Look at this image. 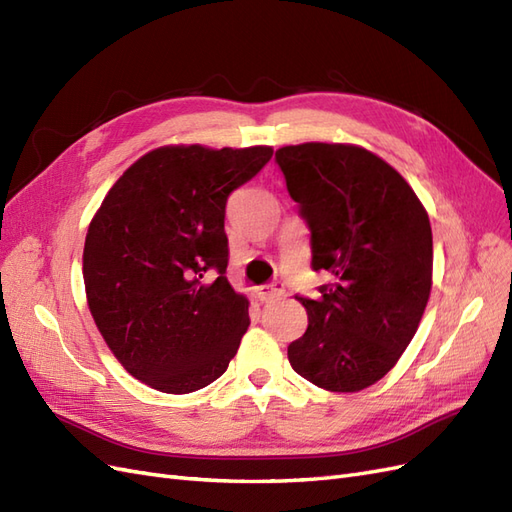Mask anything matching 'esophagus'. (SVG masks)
<instances>
[{
	"label": "esophagus",
	"instance_id": "1",
	"mask_svg": "<svg viewBox=\"0 0 512 512\" xmlns=\"http://www.w3.org/2000/svg\"><path fill=\"white\" fill-rule=\"evenodd\" d=\"M255 294H257V298H259L261 302H268V300H272V298H279V296H283V294H285V287H283L281 283L259 285V287L255 289Z\"/></svg>",
	"mask_w": 512,
	"mask_h": 512
}]
</instances>
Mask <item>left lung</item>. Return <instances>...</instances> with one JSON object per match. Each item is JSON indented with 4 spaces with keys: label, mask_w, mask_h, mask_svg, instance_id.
I'll return each instance as SVG.
<instances>
[{
    "label": "left lung",
    "mask_w": 512,
    "mask_h": 512,
    "mask_svg": "<svg viewBox=\"0 0 512 512\" xmlns=\"http://www.w3.org/2000/svg\"><path fill=\"white\" fill-rule=\"evenodd\" d=\"M276 163L311 229V266L332 276L317 300L298 298L309 326L287 347L291 367L330 392L369 388L397 364L427 309L429 214L403 175L360 145H285Z\"/></svg>",
    "instance_id": "1"
}]
</instances>
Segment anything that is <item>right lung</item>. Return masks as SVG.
I'll use <instances>...</instances> for the list:
<instances>
[{
    "label": "right lung",
    "instance_id": "right-lung-1",
    "mask_svg": "<svg viewBox=\"0 0 512 512\" xmlns=\"http://www.w3.org/2000/svg\"><path fill=\"white\" fill-rule=\"evenodd\" d=\"M272 152L163 145L130 165L96 210L83 246L87 306L145 386L195 392L236 356L251 319L225 276V208Z\"/></svg>",
    "mask_w": 512,
    "mask_h": 512
}]
</instances>
